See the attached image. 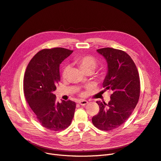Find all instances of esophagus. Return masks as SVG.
<instances>
[{"instance_id": "obj_1", "label": "esophagus", "mask_w": 161, "mask_h": 161, "mask_svg": "<svg viewBox=\"0 0 161 161\" xmlns=\"http://www.w3.org/2000/svg\"><path fill=\"white\" fill-rule=\"evenodd\" d=\"M79 104H80L81 105H86L88 103V102L86 100H80L78 102Z\"/></svg>"}]
</instances>
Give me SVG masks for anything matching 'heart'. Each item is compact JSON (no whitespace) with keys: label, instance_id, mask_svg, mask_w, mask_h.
Returning <instances> with one entry per match:
<instances>
[{"label":"heart","instance_id":"obj_1","mask_svg":"<svg viewBox=\"0 0 161 161\" xmlns=\"http://www.w3.org/2000/svg\"><path fill=\"white\" fill-rule=\"evenodd\" d=\"M75 62L79 65L81 70L84 72L92 71L93 72L97 66V61L92 56L80 57L75 59ZM69 71V67L65 66L62 71V77L65 78L67 77Z\"/></svg>","mask_w":161,"mask_h":161}]
</instances>
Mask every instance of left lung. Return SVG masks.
Wrapping results in <instances>:
<instances>
[{"mask_svg":"<svg viewBox=\"0 0 161 161\" xmlns=\"http://www.w3.org/2000/svg\"><path fill=\"white\" fill-rule=\"evenodd\" d=\"M108 64V72L103 82L106 90H111L107 104L97 101V115L92 117L95 127L103 130L114 129L125 122L138 103L140 80L137 68L126 52L111 47L97 50Z\"/></svg>","mask_w":161,"mask_h":161,"instance_id":"1","label":"left lung"}]
</instances>
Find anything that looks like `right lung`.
<instances>
[{
  "mask_svg": "<svg viewBox=\"0 0 161 161\" xmlns=\"http://www.w3.org/2000/svg\"><path fill=\"white\" fill-rule=\"evenodd\" d=\"M72 50L54 47L38 52L29 62L24 77V93L40 123L54 131L69 126L76 104L62 100L56 102L53 92L60 81L59 65Z\"/></svg>",
  "mask_w": 161,
  "mask_h": 161,
  "instance_id": "add662e5",
  "label": "right lung"
}]
</instances>
